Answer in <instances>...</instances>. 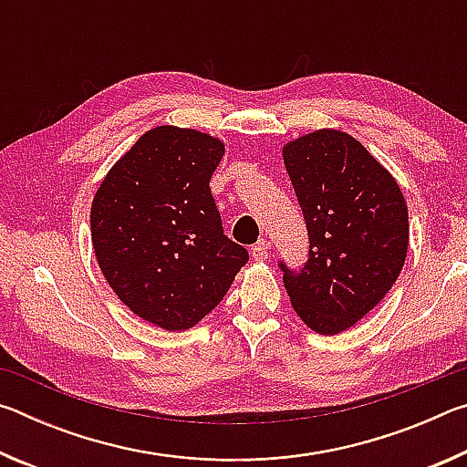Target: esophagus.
<instances>
[{
	"label": "esophagus",
	"mask_w": 467,
	"mask_h": 467,
	"mask_svg": "<svg viewBox=\"0 0 467 467\" xmlns=\"http://www.w3.org/2000/svg\"><path fill=\"white\" fill-rule=\"evenodd\" d=\"M267 249H270V244H267V241H259L257 244H253V247H251V257L257 259V262H265V259H267Z\"/></svg>",
	"instance_id": "esophagus-1"
}]
</instances>
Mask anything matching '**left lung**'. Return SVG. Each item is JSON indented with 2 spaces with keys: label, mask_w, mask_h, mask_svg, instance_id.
<instances>
[{
  "label": "left lung",
  "mask_w": 467,
  "mask_h": 467,
  "mask_svg": "<svg viewBox=\"0 0 467 467\" xmlns=\"http://www.w3.org/2000/svg\"><path fill=\"white\" fill-rule=\"evenodd\" d=\"M284 164L309 233L300 272L280 264L290 303L323 336L352 327L404 267L410 224L398 181L350 133L317 130L288 141Z\"/></svg>",
  "instance_id": "1"
}]
</instances>
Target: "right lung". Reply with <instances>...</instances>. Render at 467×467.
Masks as SVG:
<instances>
[{
	"label": "right lung",
	"instance_id": "obj_1",
	"mask_svg": "<svg viewBox=\"0 0 467 467\" xmlns=\"http://www.w3.org/2000/svg\"><path fill=\"white\" fill-rule=\"evenodd\" d=\"M223 156L218 138L161 125L94 193L90 233L100 272L125 306L162 329L200 323L249 259L224 234L210 192Z\"/></svg>",
	"mask_w": 467,
	"mask_h": 467
}]
</instances>
